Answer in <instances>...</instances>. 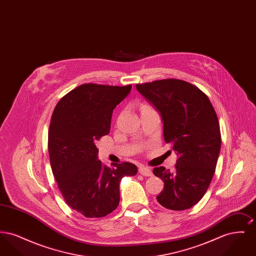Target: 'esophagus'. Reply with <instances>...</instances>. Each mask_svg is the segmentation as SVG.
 Listing matches in <instances>:
<instances>
[{"instance_id":"esophagus-1","label":"esophagus","mask_w":256,"mask_h":256,"mask_svg":"<svg viewBox=\"0 0 256 256\" xmlns=\"http://www.w3.org/2000/svg\"><path fill=\"white\" fill-rule=\"evenodd\" d=\"M138 170H139V174H141L144 176H152V170L148 167H145V166H140Z\"/></svg>"}]
</instances>
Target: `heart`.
<instances>
[{
    "instance_id": "obj_1",
    "label": "heart",
    "mask_w": 256,
    "mask_h": 256,
    "mask_svg": "<svg viewBox=\"0 0 256 256\" xmlns=\"http://www.w3.org/2000/svg\"><path fill=\"white\" fill-rule=\"evenodd\" d=\"M148 108V106H144V108Z\"/></svg>"
}]
</instances>
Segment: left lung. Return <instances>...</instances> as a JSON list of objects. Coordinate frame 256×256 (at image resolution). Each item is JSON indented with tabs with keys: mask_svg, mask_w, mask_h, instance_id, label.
<instances>
[{
	"mask_svg": "<svg viewBox=\"0 0 256 256\" xmlns=\"http://www.w3.org/2000/svg\"><path fill=\"white\" fill-rule=\"evenodd\" d=\"M161 115L163 135L178 156L172 170L156 167L164 182L158 202L170 210L196 204L212 180L220 150L217 114L206 95L187 82L176 78L136 84Z\"/></svg>",
	"mask_w": 256,
	"mask_h": 256,
	"instance_id": "8db88e82",
	"label": "left lung"
}]
</instances>
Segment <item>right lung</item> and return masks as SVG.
<instances>
[{
    "instance_id": "right-lung-1",
    "label": "right lung",
    "mask_w": 256,
    "mask_h": 256,
    "mask_svg": "<svg viewBox=\"0 0 256 256\" xmlns=\"http://www.w3.org/2000/svg\"><path fill=\"white\" fill-rule=\"evenodd\" d=\"M132 86L87 84L76 87L58 102L48 135L50 162L66 204L86 218H102L120 202L124 176L137 174L130 162L104 166L96 143L110 132L113 110Z\"/></svg>"
}]
</instances>
